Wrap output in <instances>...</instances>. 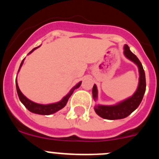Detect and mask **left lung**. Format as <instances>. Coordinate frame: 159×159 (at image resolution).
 I'll return each mask as SVG.
<instances>
[{"label":"left lung","mask_w":159,"mask_h":159,"mask_svg":"<svg viewBox=\"0 0 159 159\" xmlns=\"http://www.w3.org/2000/svg\"><path fill=\"white\" fill-rule=\"evenodd\" d=\"M125 56L135 63L139 69V84L135 93L132 95L130 98L126 99L123 102H120L119 104L115 106H102V105H97L95 107V111L98 116L106 119H121L127 117L129 115L135 110L139 106L140 102H142L143 95L146 92V77L145 72L143 70V65L139 60L138 59L134 53L130 52L128 45H125L124 47ZM94 99H97V88L95 85L93 86L92 89Z\"/></svg>","instance_id":"obj_1"}]
</instances>
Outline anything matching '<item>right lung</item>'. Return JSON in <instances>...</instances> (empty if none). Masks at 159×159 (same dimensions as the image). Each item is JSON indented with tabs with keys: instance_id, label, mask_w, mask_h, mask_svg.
<instances>
[{
	"instance_id": "right-lung-1",
	"label": "right lung",
	"mask_w": 159,
	"mask_h": 159,
	"mask_svg": "<svg viewBox=\"0 0 159 159\" xmlns=\"http://www.w3.org/2000/svg\"><path fill=\"white\" fill-rule=\"evenodd\" d=\"M37 48L38 47H36V48H35L32 49V51H31L29 53H31L32 52L34 51L35 49ZM23 60H22V62H21V64H20V67H21L22 64H23ZM81 83L82 82L79 83L77 85H75V86L71 90V92L67 94V95L64 97L62 100L60 101V102H56V103H52V104H48V105L38 104V103H36V102H32V101L29 100V99H27V98H26V97H25V95L21 93L20 90L19 89V87H18L17 83L16 82V92H17L20 100V102H21L22 103L25 105V107L27 108L28 110L32 112V113L47 116V115H51V114L55 113V112L58 111L60 110V109L64 108V107L66 106V104H67V100H68V99L70 98V96L72 95L73 92H74V90L76 89V88H80Z\"/></svg>"
}]
</instances>
